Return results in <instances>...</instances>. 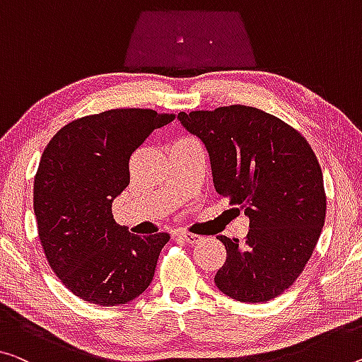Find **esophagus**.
I'll use <instances>...</instances> for the list:
<instances>
[{
	"mask_svg": "<svg viewBox=\"0 0 362 362\" xmlns=\"http://www.w3.org/2000/svg\"><path fill=\"white\" fill-rule=\"evenodd\" d=\"M177 236H180L181 239H185V241H186L187 244H196V243L200 241V239H202V236L194 235V233H187V231L177 233Z\"/></svg>",
	"mask_w": 362,
	"mask_h": 362,
	"instance_id": "obj_1",
	"label": "esophagus"
}]
</instances>
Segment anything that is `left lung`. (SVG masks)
Instances as JSON below:
<instances>
[{
    "instance_id": "left-lung-1",
    "label": "left lung",
    "mask_w": 362,
    "mask_h": 362,
    "mask_svg": "<svg viewBox=\"0 0 362 362\" xmlns=\"http://www.w3.org/2000/svg\"><path fill=\"white\" fill-rule=\"evenodd\" d=\"M204 142L216 192L244 207L251 228L244 241L216 236L226 260L215 275L221 293L265 303L303 274L325 223L324 176L301 132L244 105L177 115Z\"/></svg>"
}]
</instances>
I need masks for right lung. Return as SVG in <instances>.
<instances>
[{
    "label": "right lung",
    "instance_id": "1",
    "mask_svg": "<svg viewBox=\"0 0 362 362\" xmlns=\"http://www.w3.org/2000/svg\"><path fill=\"white\" fill-rule=\"evenodd\" d=\"M175 115L118 108L71 121L57 132L33 181V212L43 252L77 298L119 305L147 290L168 233L131 235L111 214L129 186V158Z\"/></svg>",
    "mask_w": 362,
    "mask_h": 362
}]
</instances>
